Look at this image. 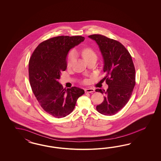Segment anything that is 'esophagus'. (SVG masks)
<instances>
[{"instance_id": "obj_1", "label": "esophagus", "mask_w": 161, "mask_h": 161, "mask_svg": "<svg viewBox=\"0 0 161 161\" xmlns=\"http://www.w3.org/2000/svg\"><path fill=\"white\" fill-rule=\"evenodd\" d=\"M94 92V89L92 88L85 89V92L86 93H93Z\"/></svg>"}]
</instances>
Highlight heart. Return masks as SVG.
I'll return each instance as SVG.
<instances>
[{
  "mask_svg": "<svg viewBox=\"0 0 161 161\" xmlns=\"http://www.w3.org/2000/svg\"><path fill=\"white\" fill-rule=\"evenodd\" d=\"M81 55L83 56V58L85 60L86 62H88V61L91 60L92 59L96 58L97 55L96 53L93 51L92 49L90 48H86L83 49L81 52ZM74 53L73 51H71L68 56V60H67V67H70L73 63L74 59Z\"/></svg>",
  "mask_w": 161,
  "mask_h": 161,
  "instance_id": "1",
  "label": "heart"
}]
</instances>
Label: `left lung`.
I'll use <instances>...</instances> for the list:
<instances>
[{
    "label": "left lung",
    "mask_w": 161,
    "mask_h": 161,
    "mask_svg": "<svg viewBox=\"0 0 161 161\" xmlns=\"http://www.w3.org/2000/svg\"><path fill=\"white\" fill-rule=\"evenodd\" d=\"M98 46L104 61L107 91L96 89L104 94L102 104L97 106L98 112L112 116L126 105L131 97L135 85V69L132 57L120 42L102 35L88 36Z\"/></svg>",
    "instance_id": "obj_1"
}]
</instances>
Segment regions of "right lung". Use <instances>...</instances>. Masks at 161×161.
<instances>
[{
    "label": "right lung",
    "instance_id": "right-lung-1",
    "mask_svg": "<svg viewBox=\"0 0 161 161\" xmlns=\"http://www.w3.org/2000/svg\"><path fill=\"white\" fill-rule=\"evenodd\" d=\"M81 36H59L39 44L29 62V82L41 106L56 118L65 117L73 111L84 90L73 87L64 88L59 83L61 72L67 67L69 51L84 41Z\"/></svg>",
    "mask_w": 161,
    "mask_h": 161
}]
</instances>
